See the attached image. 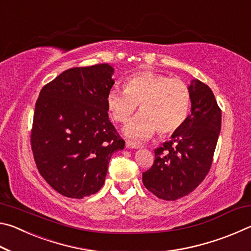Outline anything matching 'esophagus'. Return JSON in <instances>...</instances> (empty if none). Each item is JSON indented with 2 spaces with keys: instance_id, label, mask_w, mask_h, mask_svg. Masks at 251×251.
<instances>
[{
  "instance_id": "34e87169",
  "label": "esophagus",
  "mask_w": 251,
  "mask_h": 251,
  "mask_svg": "<svg viewBox=\"0 0 251 251\" xmlns=\"http://www.w3.org/2000/svg\"><path fill=\"white\" fill-rule=\"evenodd\" d=\"M139 147H141V145H138L137 143H134L131 141L126 142V148H129V150H137Z\"/></svg>"
}]
</instances>
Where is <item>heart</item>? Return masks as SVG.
Listing matches in <instances>:
<instances>
[{
  "label": "heart",
  "mask_w": 251,
  "mask_h": 251,
  "mask_svg": "<svg viewBox=\"0 0 251 251\" xmlns=\"http://www.w3.org/2000/svg\"><path fill=\"white\" fill-rule=\"evenodd\" d=\"M113 120L124 123L139 105L141 115L127 123V137L147 139L158 130L160 135L177 131L184 124L190 108V92L180 79L154 72H139L129 76L125 90L112 88L106 97Z\"/></svg>",
  "instance_id": "obj_1"
}]
</instances>
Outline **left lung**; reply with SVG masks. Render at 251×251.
I'll list each match as a JSON object with an SVG mask.
<instances>
[{
  "instance_id": "8db88e82",
  "label": "left lung",
  "mask_w": 251,
  "mask_h": 251,
  "mask_svg": "<svg viewBox=\"0 0 251 251\" xmlns=\"http://www.w3.org/2000/svg\"><path fill=\"white\" fill-rule=\"evenodd\" d=\"M192 109L171 141L155 150V161L143 173L146 188L164 201H175L196 188L209 172L222 128V110L206 84L188 86Z\"/></svg>"
}]
</instances>
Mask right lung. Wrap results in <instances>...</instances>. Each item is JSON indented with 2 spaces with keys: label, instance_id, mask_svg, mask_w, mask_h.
<instances>
[{
  "label": "right lung",
  "instance_id": "obj_1",
  "mask_svg": "<svg viewBox=\"0 0 251 251\" xmlns=\"http://www.w3.org/2000/svg\"><path fill=\"white\" fill-rule=\"evenodd\" d=\"M109 64L74 67L46 84L37 99L31 134L37 169L63 196L83 198L103 187L114 152L125 142L108 118Z\"/></svg>",
  "mask_w": 251,
  "mask_h": 251
}]
</instances>
